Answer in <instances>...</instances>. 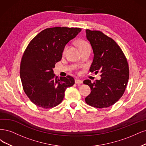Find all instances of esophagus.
Returning a JSON list of instances; mask_svg holds the SVG:
<instances>
[{
	"label": "esophagus",
	"instance_id": "1",
	"mask_svg": "<svg viewBox=\"0 0 146 146\" xmlns=\"http://www.w3.org/2000/svg\"><path fill=\"white\" fill-rule=\"evenodd\" d=\"M82 82L83 81L81 79H75V83L76 84H82Z\"/></svg>",
	"mask_w": 146,
	"mask_h": 146
}]
</instances>
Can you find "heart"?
<instances>
[{"instance_id":"heart-1","label":"heart","mask_w":146,"mask_h":146,"mask_svg":"<svg viewBox=\"0 0 146 146\" xmlns=\"http://www.w3.org/2000/svg\"><path fill=\"white\" fill-rule=\"evenodd\" d=\"M77 45L78 46V47L79 48V49L81 50L86 48L87 47H88V46H90V45H89V44L87 43V42L84 40H78L77 42ZM67 47H68L67 45H65L64 46V48L63 49V54H65V52H66V51L67 50Z\"/></svg>"}]
</instances>
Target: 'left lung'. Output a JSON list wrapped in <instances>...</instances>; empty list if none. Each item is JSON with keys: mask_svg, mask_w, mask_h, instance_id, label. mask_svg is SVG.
Instances as JSON below:
<instances>
[{"mask_svg": "<svg viewBox=\"0 0 146 146\" xmlns=\"http://www.w3.org/2000/svg\"><path fill=\"white\" fill-rule=\"evenodd\" d=\"M86 37L90 42L94 57L90 72L101 73L100 80L83 82L91 88L85 101L96 108L109 107L123 95L129 78L127 60L116 42L100 31L86 30Z\"/></svg>", "mask_w": 146, "mask_h": 146, "instance_id": "8db88e82", "label": "left lung"}]
</instances>
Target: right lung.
I'll return each instance as SVG.
<instances>
[{
	"mask_svg": "<svg viewBox=\"0 0 146 146\" xmlns=\"http://www.w3.org/2000/svg\"><path fill=\"white\" fill-rule=\"evenodd\" d=\"M81 31L79 28H49L28 45L21 60L20 76L23 90L36 106L44 109L58 106L67 88L74 85L73 77L59 79L53 68L61 60L65 45Z\"/></svg>",
	"mask_w": 146,
	"mask_h": 146,
	"instance_id": "1",
	"label": "right lung"
}]
</instances>
